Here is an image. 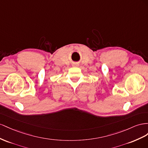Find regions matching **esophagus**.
<instances>
[{"instance_id":"1","label":"esophagus","mask_w":148,"mask_h":148,"mask_svg":"<svg viewBox=\"0 0 148 148\" xmlns=\"http://www.w3.org/2000/svg\"><path fill=\"white\" fill-rule=\"evenodd\" d=\"M78 66V64H75L74 65V66Z\"/></svg>"}]
</instances>
